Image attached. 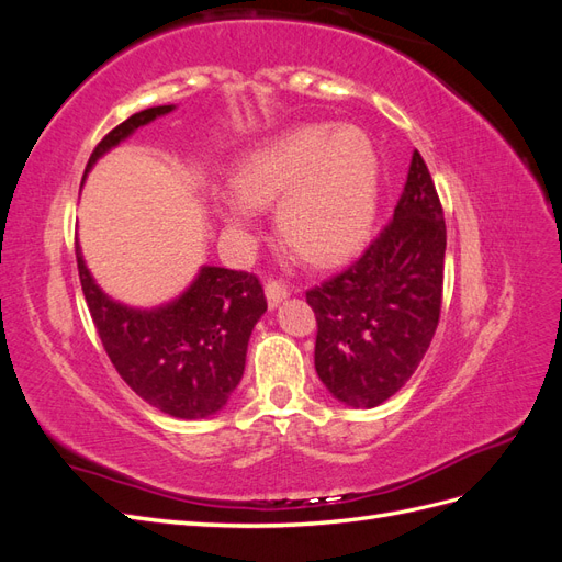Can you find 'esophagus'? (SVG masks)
<instances>
[{
    "mask_svg": "<svg viewBox=\"0 0 562 562\" xmlns=\"http://www.w3.org/2000/svg\"><path fill=\"white\" fill-rule=\"evenodd\" d=\"M265 293H267L269 307H277L279 302H283L288 295H291V291H288V285L281 283V281H274V279H269L265 283Z\"/></svg>",
    "mask_w": 562,
    "mask_h": 562,
    "instance_id": "34e87169",
    "label": "esophagus"
}]
</instances>
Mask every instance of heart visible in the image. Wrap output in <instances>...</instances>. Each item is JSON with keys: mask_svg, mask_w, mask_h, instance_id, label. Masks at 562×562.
<instances>
[{"mask_svg": "<svg viewBox=\"0 0 562 562\" xmlns=\"http://www.w3.org/2000/svg\"><path fill=\"white\" fill-rule=\"evenodd\" d=\"M239 199L225 220L244 229L250 206L279 200L283 241L302 258L330 262L359 246L375 220L380 157L370 135L351 124H307L252 149L232 178Z\"/></svg>", "mask_w": 562, "mask_h": 562, "instance_id": "1", "label": "heart"}]
</instances>
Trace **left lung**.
<instances>
[{
	"instance_id": "obj_1",
	"label": "left lung",
	"mask_w": 562,
	"mask_h": 562,
	"mask_svg": "<svg viewBox=\"0 0 562 562\" xmlns=\"http://www.w3.org/2000/svg\"><path fill=\"white\" fill-rule=\"evenodd\" d=\"M443 265V206L415 149L394 217L378 239L307 291L318 323L314 366L337 401L375 407L411 380L438 326Z\"/></svg>"
}]
</instances>
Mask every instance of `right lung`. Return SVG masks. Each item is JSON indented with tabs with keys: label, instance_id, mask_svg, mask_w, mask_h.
I'll return each instance as SVG.
<instances>
[{
	"label": "right lung",
	"instance_id": "1",
	"mask_svg": "<svg viewBox=\"0 0 562 562\" xmlns=\"http://www.w3.org/2000/svg\"><path fill=\"white\" fill-rule=\"evenodd\" d=\"M168 112L173 105L147 108L112 128L95 145L87 173L135 128ZM75 252L98 337L122 380L171 417L199 419L217 413L244 378L250 333L267 312L258 277L201 267L192 285L173 302L157 310H133L100 291L79 244Z\"/></svg>",
	"mask_w": 562,
	"mask_h": 562
}]
</instances>
